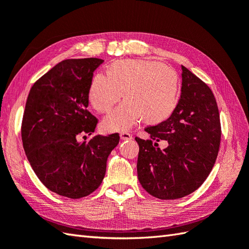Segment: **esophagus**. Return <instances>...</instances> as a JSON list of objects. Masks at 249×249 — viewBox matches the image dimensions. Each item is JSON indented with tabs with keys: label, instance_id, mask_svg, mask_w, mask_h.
<instances>
[{
	"label": "esophagus",
	"instance_id": "esophagus-1",
	"mask_svg": "<svg viewBox=\"0 0 249 249\" xmlns=\"http://www.w3.org/2000/svg\"><path fill=\"white\" fill-rule=\"evenodd\" d=\"M120 137H121L122 140H130V139H133V136H131L129 133H127V131H123V133H121Z\"/></svg>",
	"mask_w": 249,
	"mask_h": 249
}]
</instances>
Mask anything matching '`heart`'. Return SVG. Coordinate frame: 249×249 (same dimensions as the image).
<instances>
[{
  "mask_svg": "<svg viewBox=\"0 0 249 249\" xmlns=\"http://www.w3.org/2000/svg\"><path fill=\"white\" fill-rule=\"evenodd\" d=\"M127 97L106 116L104 127L110 131L127 130L144 118L156 123L170 115L178 93L177 72L161 63L146 60L115 62L109 73L94 76L89 91L93 107L107 112L124 96Z\"/></svg>",
  "mask_w": 249,
  "mask_h": 249,
  "instance_id": "obj_1",
  "label": "heart"
}]
</instances>
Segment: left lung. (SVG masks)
I'll list each match as a JSON object with an SVG mask.
<instances>
[{
	"label": "left lung",
	"instance_id": "left-lung-1",
	"mask_svg": "<svg viewBox=\"0 0 249 249\" xmlns=\"http://www.w3.org/2000/svg\"><path fill=\"white\" fill-rule=\"evenodd\" d=\"M181 91L170 118L145 128L151 139L136 137L139 182L161 200L182 198L198 189L212 171L220 145V119L212 89L182 66ZM153 140H167L168 146L160 150Z\"/></svg>",
	"mask_w": 249,
	"mask_h": 249
}]
</instances>
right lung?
Returning a JSON list of instances; mask_svg holds the SVG:
<instances>
[{"mask_svg":"<svg viewBox=\"0 0 249 249\" xmlns=\"http://www.w3.org/2000/svg\"><path fill=\"white\" fill-rule=\"evenodd\" d=\"M96 57L60 62L31 88L21 125L23 149L45 186L71 199L86 197L102 184L119 134L92 135L98 120L88 110ZM87 139V138H86Z\"/></svg>","mask_w":249,"mask_h":249,"instance_id":"add662e5","label":"right lung"}]
</instances>
